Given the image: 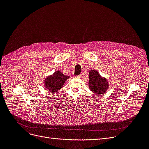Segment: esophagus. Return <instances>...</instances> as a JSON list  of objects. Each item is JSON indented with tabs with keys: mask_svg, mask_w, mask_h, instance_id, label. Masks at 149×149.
Instances as JSON below:
<instances>
[{
	"mask_svg": "<svg viewBox=\"0 0 149 149\" xmlns=\"http://www.w3.org/2000/svg\"><path fill=\"white\" fill-rule=\"evenodd\" d=\"M82 77H83L82 74H80L79 75H78L77 76H75V78H82Z\"/></svg>",
	"mask_w": 149,
	"mask_h": 149,
	"instance_id": "obj_1",
	"label": "esophagus"
}]
</instances>
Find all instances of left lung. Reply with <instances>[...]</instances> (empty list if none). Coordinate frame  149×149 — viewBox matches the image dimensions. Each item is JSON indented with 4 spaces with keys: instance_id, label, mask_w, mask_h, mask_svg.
I'll list each match as a JSON object with an SVG mask.
<instances>
[{
    "instance_id": "left-lung-1",
    "label": "left lung",
    "mask_w": 149,
    "mask_h": 149,
    "mask_svg": "<svg viewBox=\"0 0 149 149\" xmlns=\"http://www.w3.org/2000/svg\"><path fill=\"white\" fill-rule=\"evenodd\" d=\"M89 87L91 91L96 94H102L108 89L109 82L105 78H102L96 70L89 71Z\"/></svg>"
}]
</instances>
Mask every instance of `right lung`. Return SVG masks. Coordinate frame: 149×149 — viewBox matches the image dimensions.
Instances as JSON below:
<instances>
[{
	"label": "right lung",
	"mask_w": 149,
	"mask_h": 149,
	"mask_svg": "<svg viewBox=\"0 0 149 149\" xmlns=\"http://www.w3.org/2000/svg\"><path fill=\"white\" fill-rule=\"evenodd\" d=\"M70 76L63 74L60 71H56L45 80V88L48 91L55 93L63 87L66 80Z\"/></svg>",
	"instance_id": "1"
}]
</instances>
